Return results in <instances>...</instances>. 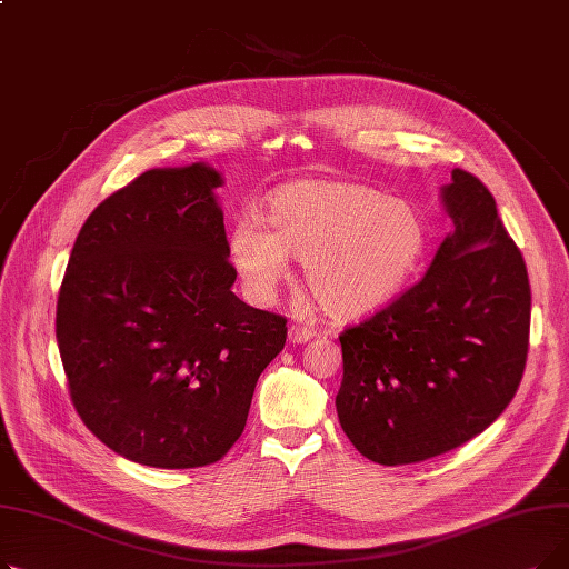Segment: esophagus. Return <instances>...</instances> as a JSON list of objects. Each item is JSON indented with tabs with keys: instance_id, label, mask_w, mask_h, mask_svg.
Instances as JSON below:
<instances>
[{
	"instance_id": "obj_1",
	"label": "esophagus",
	"mask_w": 569,
	"mask_h": 569,
	"mask_svg": "<svg viewBox=\"0 0 569 569\" xmlns=\"http://www.w3.org/2000/svg\"><path fill=\"white\" fill-rule=\"evenodd\" d=\"M313 330L309 325H302V322H292L290 330H288V337L292 343H307L309 339H313Z\"/></svg>"
}]
</instances>
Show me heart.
Here are the masks:
<instances>
[{"mask_svg": "<svg viewBox=\"0 0 569 569\" xmlns=\"http://www.w3.org/2000/svg\"><path fill=\"white\" fill-rule=\"evenodd\" d=\"M267 224L239 217L230 228V260L247 292L256 302L272 300L297 256L320 307L339 318L397 300L429 251L420 209L365 184H286L267 200Z\"/></svg>", "mask_w": 569, "mask_h": 569, "instance_id": "heart-1", "label": "heart"}]
</instances>
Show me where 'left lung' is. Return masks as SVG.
<instances>
[{
  "label": "left lung",
  "mask_w": 569,
  "mask_h": 569,
  "mask_svg": "<svg viewBox=\"0 0 569 569\" xmlns=\"http://www.w3.org/2000/svg\"><path fill=\"white\" fill-rule=\"evenodd\" d=\"M455 232L427 274L339 335V422L382 466L427 461L482 433L519 390L530 337L526 262L489 189L455 168Z\"/></svg>",
  "instance_id": "1"
}]
</instances>
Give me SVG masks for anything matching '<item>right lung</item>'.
I'll use <instances>...</instances> for the list:
<instances>
[{"mask_svg": "<svg viewBox=\"0 0 569 569\" xmlns=\"http://www.w3.org/2000/svg\"><path fill=\"white\" fill-rule=\"evenodd\" d=\"M221 174L147 170L78 232L57 297V346L84 427L154 468L217 463L242 436L286 316L230 290Z\"/></svg>", "mask_w": 569, "mask_h": 569, "instance_id": "right-lung-1", "label": "right lung"}]
</instances>
